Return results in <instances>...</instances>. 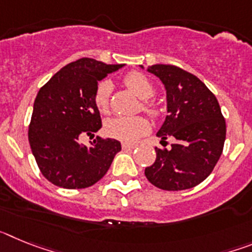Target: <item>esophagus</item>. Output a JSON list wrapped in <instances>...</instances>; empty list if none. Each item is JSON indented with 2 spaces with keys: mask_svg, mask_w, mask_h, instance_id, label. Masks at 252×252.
Masks as SVG:
<instances>
[{
  "mask_svg": "<svg viewBox=\"0 0 252 252\" xmlns=\"http://www.w3.org/2000/svg\"><path fill=\"white\" fill-rule=\"evenodd\" d=\"M136 148V145H132V144H126V142H122V149L124 150H132V149Z\"/></svg>",
  "mask_w": 252,
  "mask_h": 252,
  "instance_id": "1",
  "label": "esophagus"
}]
</instances>
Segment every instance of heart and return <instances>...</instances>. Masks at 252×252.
I'll use <instances>...</instances> for the list:
<instances>
[{
	"instance_id": "b5f03b06",
	"label": "heart",
	"mask_w": 252,
	"mask_h": 252,
	"mask_svg": "<svg viewBox=\"0 0 252 252\" xmlns=\"http://www.w3.org/2000/svg\"><path fill=\"white\" fill-rule=\"evenodd\" d=\"M125 84L128 90L141 99H145L142 102V108L151 115H157L158 106L154 102L148 101L154 93L153 83L150 82L146 75L142 73L133 72L126 75L125 78ZM113 84L108 79H104L97 86L94 92V104L97 110L101 113H107L110 110V95L112 92ZM150 130V124L146 119L141 116H133V117H112L104 122V132L112 139H117L120 141L133 144L139 140L142 135L149 132Z\"/></svg>"
}]
</instances>
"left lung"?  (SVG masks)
<instances>
[{"label":"left lung","instance_id":"left-lung-1","mask_svg":"<svg viewBox=\"0 0 252 252\" xmlns=\"http://www.w3.org/2000/svg\"><path fill=\"white\" fill-rule=\"evenodd\" d=\"M141 66L144 69V66ZM161 81L166 112L157 136H173L171 149H155L157 160L145 169L151 184L164 190H183L202 183L217 164L226 140V122L216 95L195 75L168 64L146 68Z\"/></svg>","mask_w":252,"mask_h":252}]
</instances>
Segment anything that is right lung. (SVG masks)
<instances>
[{"mask_svg": "<svg viewBox=\"0 0 252 252\" xmlns=\"http://www.w3.org/2000/svg\"><path fill=\"white\" fill-rule=\"evenodd\" d=\"M125 64H104L82 58L55 73L40 88L32 108L29 142L41 174L65 189H82L97 183L110 169L121 144L97 136L91 146L79 137L102 127L94 104L98 82Z\"/></svg>", "mask_w": 252, "mask_h": 252, "instance_id": "obj_1", "label": "right lung"}]
</instances>
